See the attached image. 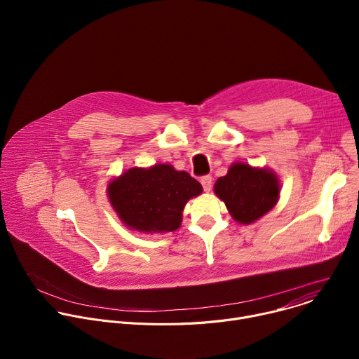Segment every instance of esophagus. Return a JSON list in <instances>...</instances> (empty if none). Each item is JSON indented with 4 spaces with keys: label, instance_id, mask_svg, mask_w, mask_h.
<instances>
[{
    "label": "esophagus",
    "instance_id": "34e87169",
    "mask_svg": "<svg viewBox=\"0 0 359 359\" xmlns=\"http://www.w3.org/2000/svg\"><path fill=\"white\" fill-rule=\"evenodd\" d=\"M200 183H201L204 191H210L212 190V184H213V179H212V176H203L200 179Z\"/></svg>",
    "mask_w": 359,
    "mask_h": 359
}]
</instances>
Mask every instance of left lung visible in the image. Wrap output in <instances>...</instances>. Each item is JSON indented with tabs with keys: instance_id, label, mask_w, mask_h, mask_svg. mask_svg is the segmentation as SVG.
I'll list each match as a JSON object with an SVG mask.
<instances>
[{
	"instance_id": "1",
	"label": "left lung",
	"mask_w": 359,
	"mask_h": 359,
	"mask_svg": "<svg viewBox=\"0 0 359 359\" xmlns=\"http://www.w3.org/2000/svg\"><path fill=\"white\" fill-rule=\"evenodd\" d=\"M215 193L226 203L234 220L250 224L276 206L280 184L277 176L267 169L234 163L226 176L217 179Z\"/></svg>"
}]
</instances>
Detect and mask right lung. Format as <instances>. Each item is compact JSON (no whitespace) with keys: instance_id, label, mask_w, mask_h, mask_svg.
Returning a JSON list of instances; mask_svg holds the SVG:
<instances>
[{"instance_id":"add662e5","label":"right lung","mask_w":359,"mask_h":359,"mask_svg":"<svg viewBox=\"0 0 359 359\" xmlns=\"http://www.w3.org/2000/svg\"><path fill=\"white\" fill-rule=\"evenodd\" d=\"M201 190V184L187 172H177L170 165H155L149 169H129L111 182L108 194L128 227L165 233L180 227L187 200Z\"/></svg>"}]
</instances>
